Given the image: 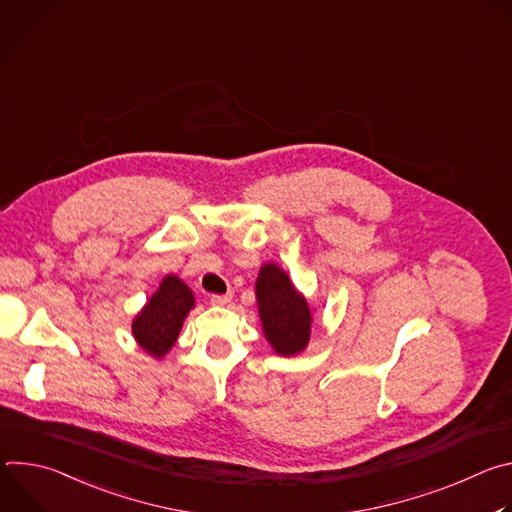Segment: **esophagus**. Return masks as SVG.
Instances as JSON below:
<instances>
[{"mask_svg": "<svg viewBox=\"0 0 512 512\" xmlns=\"http://www.w3.org/2000/svg\"><path fill=\"white\" fill-rule=\"evenodd\" d=\"M231 300H233L231 294H221V296L212 294V296H210V304H214V306H227Z\"/></svg>", "mask_w": 512, "mask_h": 512, "instance_id": "esophagus-1", "label": "esophagus"}]
</instances>
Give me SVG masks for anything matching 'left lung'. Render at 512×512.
<instances>
[{
    "label": "left lung",
    "instance_id": "1",
    "mask_svg": "<svg viewBox=\"0 0 512 512\" xmlns=\"http://www.w3.org/2000/svg\"><path fill=\"white\" fill-rule=\"evenodd\" d=\"M255 294L263 334L273 350L281 356L302 352L310 340L312 312L287 273L275 263H265L255 283Z\"/></svg>",
    "mask_w": 512,
    "mask_h": 512
}]
</instances>
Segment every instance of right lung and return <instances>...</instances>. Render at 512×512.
<instances>
[{
	"label": "right lung",
	"instance_id": "right-lung-1",
	"mask_svg": "<svg viewBox=\"0 0 512 512\" xmlns=\"http://www.w3.org/2000/svg\"><path fill=\"white\" fill-rule=\"evenodd\" d=\"M192 308L194 296L190 287L178 275H166L131 324L137 344L148 354L162 358L178 340L184 318Z\"/></svg>",
	"mask_w": 512,
	"mask_h": 512
}]
</instances>
